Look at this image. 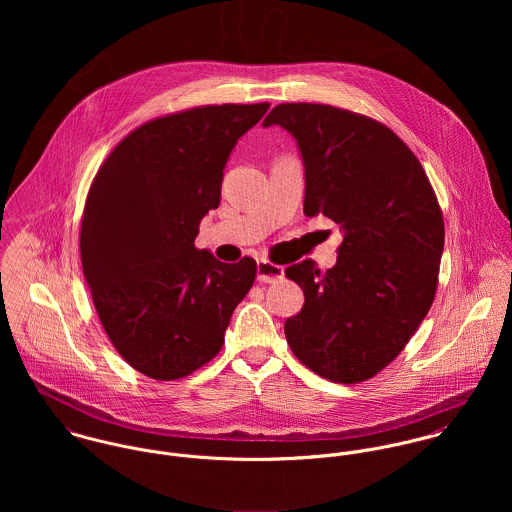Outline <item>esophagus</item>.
I'll return each mask as SVG.
<instances>
[{
	"mask_svg": "<svg viewBox=\"0 0 512 512\" xmlns=\"http://www.w3.org/2000/svg\"><path fill=\"white\" fill-rule=\"evenodd\" d=\"M256 276H258V282L272 284V282H278V280L284 278V268L276 266V264H272L268 260H258Z\"/></svg>",
	"mask_w": 512,
	"mask_h": 512,
	"instance_id": "esophagus-1",
	"label": "esophagus"
}]
</instances>
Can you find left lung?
I'll list each match as a JSON object with an SVG mask.
<instances>
[{"instance_id":"1","label":"left lung","mask_w":512,"mask_h":512,"mask_svg":"<svg viewBox=\"0 0 512 512\" xmlns=\"http://www.w3.org/2000/svg\"><path fill=\"white\" fill-rule=\"evenodd\" d=\"M264 128L290 132L305 173L303 213L335 220L337 264L290 266L305 303L284 325L293 355L319 376L355 384L398 357L428 315L443 252L434 189L386 126L325 104H280Z\"/></svg>"}]
</instances>
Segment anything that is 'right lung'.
I'll return each instance as SVG.
<instances>
[{"instance_id": "1", "label": "right lung", "mask_w": 512, "mask_h": 512, "mask_svg": "<svg viewBox=\"0 0 512 512\" xmlns=\"http://www.w3.org/2000/svg\"><path fill=\"white\" fill-rule=\"evenodd\" d=\"M268 108L203 106L147 122L92 181L80 228L84 280L116 351L155 380L209 363L254 284L252 258L224 264L195 238L219 207L232 149Z\"/></svg>"}]
</instances>
